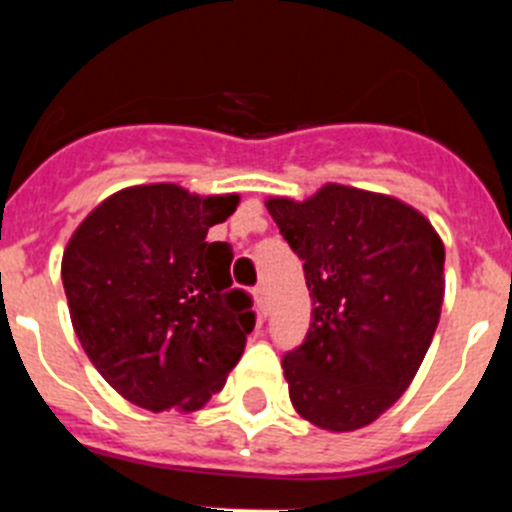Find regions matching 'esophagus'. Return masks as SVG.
Masks as SVG:
<instances>
[{"label": "esophagus", "mask_w": 512, "mask_h": 512, "mask_svg": "<svg viewBox=\"0 0 512 512\" xmlns=\"http://www.w3.org/2000/svg\"><path fill=\"white\" fill-rule=\"evenodd\" d=\"M253 297H256V305H259V310L266 312V307H269V305H266V289L256 287V289H253Z\"/></svg>", "instance_id": "esophagus-1"}]
</instances>
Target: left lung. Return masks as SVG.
Returning <instances> with one entry per match:
<instances>
[{
	"instance_id": "8db88e82",
	"label": "left lung",
	"mask_w": 512,
	"mask_h": 512,
	"mask_svg": "<svg viewBox=\"0 0 512 512\" xmlns=\"http://www.w3.org/2000/svg\"><path fill=\"white\" fill-rule=\"evenodd\" d=\"M305 264L312 323L282 359L289 400L318 428L356 431L418 372L443 305V243L405 202L325 184L305 202H266Z\"/></svg>"
}]
</instances>
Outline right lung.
Wrapping results in <instances>:
<instances>
[{
  "label": "right lung",
  "instance_id": "obj_1",
  "mask_svg": "<svg viewBox=\"0 0 512 512\" xmlns=\"http://www.w3.org/2000/svg\"><path fill=\"white\" fill-rule=\"evenodd\" d=\"M235 205L238 194L197 197L176 184L122 189L63 251L76 336L138 408L200 410L241 359L253 300L233 287L228 243L207 241Z\"/></svg>",
  "mask_w": 512,
  "mask_h": 512
}]
</instances>
